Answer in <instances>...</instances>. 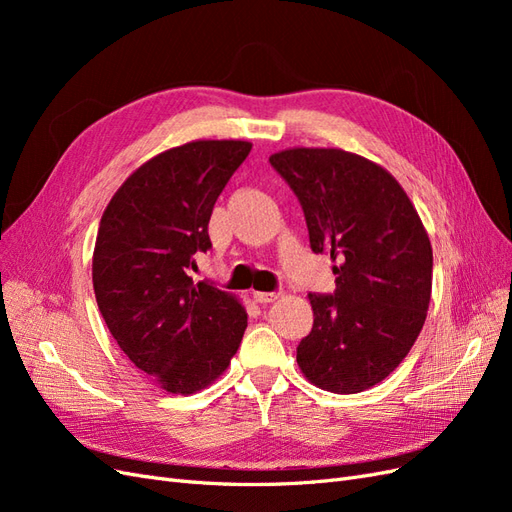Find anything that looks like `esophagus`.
Here are the masks:
<instances>
[{
    "mask_svg": "<svg viewBox=\"0 0 512 512\" xmlns=\"http://www.w3.org/2000/svg\"><path fill=\"white\" fill-rule=\"evenodd\" d=\"M252 299H254L256 303L265 305V303H273V301L280 299V292H254Z\"/></svg>",
    "mask_w": 512,
    "mask_h": 512,
    "instance_id": "esophagus-1",
    "label": "esophagus"
}]
</instances>
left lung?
<instances>
[{
	"instance_id": "left-lung-1",
	"label": "left lung",
	"mask_w": 512,
	"mask_h": 512,
	"mask_svg": "<svg viewBox=\"0 0 512 512\" xmlns=\"http://www.w3.org/2000/svg\"><path fill=\"white\" fill-rule=\"evenodd\" d=\"M269 162L299 198L312 250L339 262L335 292L307 294L314 327L297 363L318 389H371L406 359L425 324L433 269L427 230L399 181L363 156L292 147Z\"/></svg>"
}]
</instances>
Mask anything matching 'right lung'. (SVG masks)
<instances>
[{"label":"right lung","mask_w":512,"mask_h":512,"mask_svg":"<svg viewBox=\"0 0 512 512\" xmlns=\"http://www.w3.org/2000/svg\"><path fill=\"white\" fill-rule=\"evenodd\" d=\"M247 141H192L138 166L106 205L91 262L108 331L160 389L192 395L235 356L247 312L235 294L194 284L215 200L250 153Z\"/></svg>","instance_id":"right-lung-1"}]
</instances>
